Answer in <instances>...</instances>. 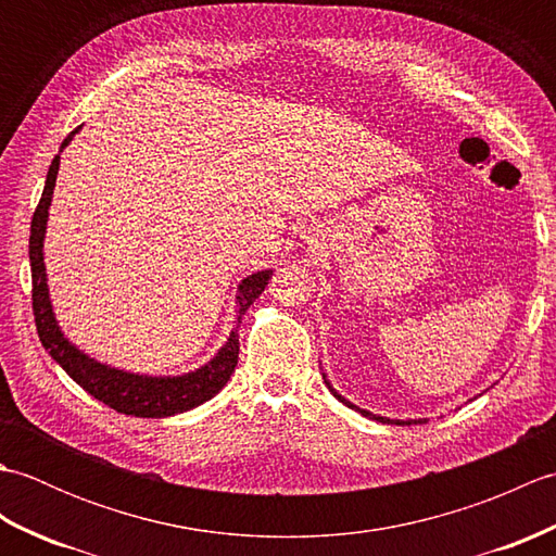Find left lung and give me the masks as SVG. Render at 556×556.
Segmentation results:
<instances>
[{"label":"left lung","mask_w":556,"mask_h":556,"mask_svg":"<svg viewBox=\"0 0 556 556\" xmlns=\"http://www.w3.org/2000/svg\"><path fill=\"white\" fill-rule=\"evenodd\" d=\"M325 384L329 387V392H332L339 401H341V404H346L349 408H356V410H361L363 413V416H368V418H372V420H380V422H392V425H418V422H425V418H418V420H389V418H382V416H372V413L370 410H363V408H358V406H353L351 404V401H346L344 396H341L339 392H334V389H332V384H329L327 380H325Z\"/></svg>","instance_id":"1"}]
</instances>
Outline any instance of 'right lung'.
Listing matches in <instances>:
<instances>
[{
	"instance_id": "add662e5",
	"label": "right lung",
	"mask_w": 556,
	"mask_h": 556,
	"mask_svg": "<svg viewBox=\"0 0 556 556\" xmlns=\"http://www.w3.org/2000/svg\"><path fill=\"white\" fill-rule=\"evenodd\" d=\"M78 134L71 131L62 150L71 143V138ZM59 150V152H62ZM56 172H59V155L52 160L50 172H47L45 191L38 207L33 212L30 222V275H33V315H35V327H38V334L42 346L50 351V356L62 365L71 380L78 382L90 396H96L102 404H108L116 413H126V416L136 418H167L176 416V413L191 410L200 404H205L207 399L215 396L219 389L229 382V377L239 363V323L251 308V303L265 291L267 281L271 277V269L255 271V275L245 277L239 285V293H236V327L229 334L227 344H224L217 356L203 368L193 372L176 375V377H152V375H138V372H126L119 368H112L108 363H100L90 358L76 349L71 341L64 337L62 329L56 325V317L52 313V301H50V289H47V271H45V253H42V241H45V229H47V215H50V203L56 184Z\"/></svg>"
}]
</instances>
